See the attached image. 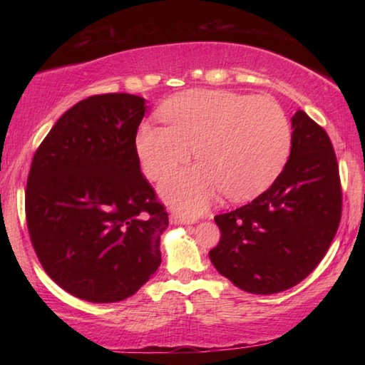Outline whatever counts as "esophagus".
I'll use <instances>...</instances> for the list:
<instances>
[{"label":"esophagus","mask_w":365,"mask_h":365,"mask_svg":"<svg viewBox=\"0 0 365 365\" xmlns=\"http://www.w3.org/2000/svg\"><path fill=\"white\" fill-rule=\"evenodd\" d=\"M170 222H174V224H195V219L185 217V215H180V214H172Z\"/></svg>","instance_id":"obj_1"}]
</instances>
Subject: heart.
<instances>
[{
  "label": "heart",
  "mask_w": 365,
  "mask_h": 365,
  "mask_svg": "<svg viewBox=\"0 0 365 365\" xmlns=\"http://www.w3.org/2000/svg\"><path fill=\"white\" fill-rule=\"evenodd\" d=\"M165 125L143 123L135 148L151 180H163L188 163L200 164L163 185L170 205L187 214L205 209L217 191L230 200L261 193L279 175L292 146L285 110L270 96L227 90H188L159 109Z\"/></svg>",
  "instance_id": "1"
}]
</instances>
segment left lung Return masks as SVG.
Listing matches in <instances>:
<instances>
[{
	"label": "left lung",
	"instance_id": "left-lung-1",
	"mask_svg": "<svg viewBox=\"0 0 365 365\" xmlns=\"http://www.w3.org/2000/svg\"><path fill=\"white\" fill-rule=\"evenodd\" d=\"M292 153L269 190L215 215L209 251L219 274L255 294L298 285L322 261L341 220V182L330 137L304 110L292 117Z\"/></svg>",
	"mask_w": 365,
	"mask_h": 365
}]
</instances>
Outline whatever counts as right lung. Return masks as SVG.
<instances>
[{
    "instance_id": "add662e5",
    "label": "right lung",
    "mask_w": 365,
    "mask_h": 365,
    "mask_svg": "<svg viewBox=\"0 0 365 365\" xmlns=\"http://www.w3.org/2000/svg\"><path fill=\"white\" fill-rule=\"evenodd\" d=\"M145 100L86 98L61 115L35 151L26 219L46 274L80 299L117 302L160 264L169 214L140 170L135 138Z\"/></svg>"
}]
</instances>
